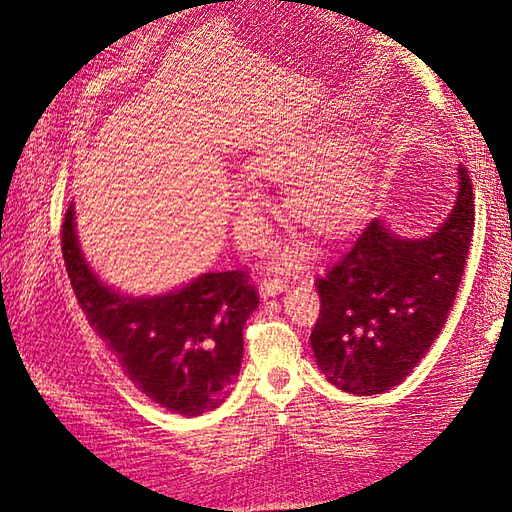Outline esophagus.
<instances>
[{"instance_id":"1","label":"esophagus","mask_w":512,"mask_h":512,"mask_svg":"<svg viewBox=\"0 0 512 512\" xmlns=\"http://www.w3.org/2000/svg\"><path fill=\"white\" fill-rule=\"evenodd\" d=\"M258 290H260V297H275V294H280L286 290V280H282V277L277 275H265L262 280L258 282Z\"/></svg>"}]
</instances>
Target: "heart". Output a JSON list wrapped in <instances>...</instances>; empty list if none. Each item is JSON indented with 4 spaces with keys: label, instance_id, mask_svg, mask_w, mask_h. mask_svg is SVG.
Returning a JSON list of instances; mask_svg holds the SVG:
<instances>
[{
    "label": "heart",
    "instance_id": "heart-1",
    "mask_svg": "<svg viewBox=\"0 0 512 512\" xmlns=\"http://www.w3.org/2000/svg\"><path fill=\"white\" fill-rule=\"evenodd\" d=\"M250 166L254 175L286 181L288 215L314 235L339 237L367 215L369 179L350 143L280 145L258 153ZM237 200L243 211L256 207V196L247 190Z\"/></svg>",
    "mask_w": 512,
    "mask_h": 512
}]
</instances>
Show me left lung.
<instances>
[{
	"label": "left lung",
	"mask_w": 512,
	"mask_h": 512,
	"mask_svg": "<svg viewBox=\"0 0 512 512\" xmlns=\"http://www.w3.org/2000/svg\"><path fill=\"white\" fill-rule=\"evenodd\" d=\"M474 235V194L459 166L448 220L427 239H399L371 220L316 280L320 316L312 331L316 363L337 389L378 395L421 363L455 303Z\"/></svg>",
	"instance_id": "left-lung-1"
}]
</instances>
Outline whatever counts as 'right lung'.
<instances>
[{
    "instance_id": "obj_1",
    "label": "right lung",
    "mask_w": 512,
    "mask_h": 512,
    "mask_svg": "<svg viewBox=\"0 0 512 512\" xmlns=\"http://www.w3.org/2000/svg\"><path fill=\"white\" fill-rule=\"evenodd\" d=\"M61 254L89 327L138 391L185 416L222 404L239 376L243 324L260 303L250 273H205L164 297H121L87 267L72 205L61 224Z\"/></svg>"
}]
</instances>
